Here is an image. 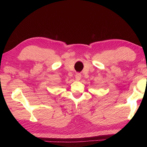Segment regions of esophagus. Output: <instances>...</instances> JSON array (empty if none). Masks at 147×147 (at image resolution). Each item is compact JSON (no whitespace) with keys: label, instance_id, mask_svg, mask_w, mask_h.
I'll use <instances>...</instances> for the list:
<instances>
[{"label":"esophagus","instance_id":"esophagus-1","mask_svg":"<svg viewBox=\"0 0 147 147\" xmlns=\"http://www.w3.org/2000/svg\"><path fill=\"white\" fill-rule=\"evenodd\" d=\"M81 74L80 73H76L75 74V79L76 80H80L81 79Z\"/></svg>","mask_w":147,"mask_h":147}]
</instances>
